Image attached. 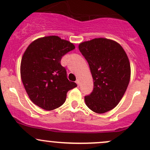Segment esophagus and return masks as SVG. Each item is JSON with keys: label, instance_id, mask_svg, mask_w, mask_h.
Wrapping results in <instances>:
<instances>
[{"label": "esophagus", "instance_id": "esophagus-1", "mask_svg": "<svg viewBox=\"0 0 150 150\" xmlns=\"http://www.w3.org/2000/svg\"><path fill=\"white\" fill-rule=\"evenodd\" d=\"M76 83L77 84V85H79V84H80L79 79H76Z\"/></svg>", "mask_w": 150, "mask_h": 150}]
</instances>
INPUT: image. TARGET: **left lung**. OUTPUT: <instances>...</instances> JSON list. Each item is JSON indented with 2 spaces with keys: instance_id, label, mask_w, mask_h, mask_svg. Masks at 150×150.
<instances>
[{
  "instance_id": "8db88e82",
  "label": "left lung",
  "mask_w": 150,
  "mask_h": 150,
  "mask_svg": "<svg viewBox=\"0 0 150 150\" xmlns=\"http://www.w3.org/2000/svg\"><path fill=\"white\" fill-rule=\"evenodd\" d=\"M79 49L88 62L94 89L84 97L89 109L104 113L115 107L123 98L131 76L129 58L116 42L95 38L81 42Z\"/></svg>"
}]
</instances>
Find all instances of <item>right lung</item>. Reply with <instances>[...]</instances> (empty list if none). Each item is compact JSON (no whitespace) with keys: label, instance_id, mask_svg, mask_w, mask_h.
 <instances>
[{"label":"right lung","instance_id":"add662e5","mask_svg":"<svg viewBox=\"0 0 150 150\" xmlns=\"http://www.w3.org/2000/svg\"><path fill=\"white\" fill-rule=\"evenodd\" d=\"M74 45L58 36H48L32 42L21 62V77L30 100L45 110L62 105L66 94L76 84L67 78L61 66L62 57Z\"/></svg>","mask_w":150,"mask_h":150}]
</instances>
